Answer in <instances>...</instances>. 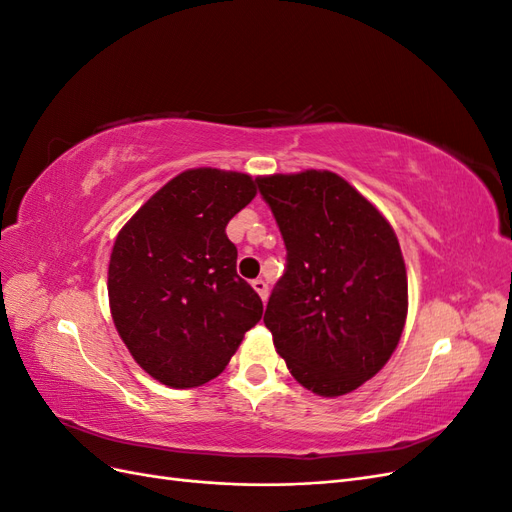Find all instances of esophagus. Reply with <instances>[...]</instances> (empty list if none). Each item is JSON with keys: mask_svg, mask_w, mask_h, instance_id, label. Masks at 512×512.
Instances as JSON below:
<instances>
[{"mask_svg": "<svg viewBox=\"0 0 512 512\" xmlns=\"http://www.w3.org/2000/svg\"><path fill=\"white\" fill-rule=\"evenodd\" d=\"M252 288L258 292V297L262 299V301H267V297H269V284L262 280V277H258V280H254L252 282Z\"/></svg>", "mask_w": 512, "mask_h": 512, "instance_id": "1", "label": "esophagus"}]
</instances>
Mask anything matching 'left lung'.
<instances>
[{
	"instance_id": "1",
	"label": "left lung",
	"mask_w": 512,
	"mask_h": 512,
	"mask_svg": "<svg viewBox=\"0 0 512 512\" xmlns=\"http://www.w3.org/2000/svg\"><path fill=\"white\" fill-rule=\"evenodd\" d=\"M258 190L286 245L265 312L277 352L309 391L359 389L391 359L408 312L391 224L329 170L262 177Z\"/></svg>"
}]
</instances>
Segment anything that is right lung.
I'll return each mask as SVG.
<instances>
[{
	"instance_id": "add662e5",
	"label": "right lung",
	"mask_w": 512,
	"mask_h": 512,
	"mask_svg": "<svg viewBox=\"0 0 512 512\" xmlns=\"http://www.w3.org/2000/svg\"><path fill=\"white\" fill-rule=\"evenodd\" d=\"M258 183L218 168L185 170L117 235L108 265L113 322L134 361L166 386L192 389L222 374L262 318L226 237Z\"/></svg>"
}]
</instances>
